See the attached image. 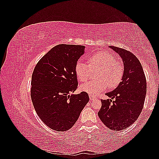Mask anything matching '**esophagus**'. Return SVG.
I'll list each match as a JSON object with an SVG mask.
<instances>
[{"label":"esophagus","instance_id":"esophagus-1","mask_svg":"<svg viewBox=\"0 0 159 159\" xmlns=\"http://www.w3.org/2000/svg\"><path fill=\"white\" fill-rule=\"evenodd\" d=\"M89 98L91 100H93L94 99H95V97H94V96L91 95H89Z\"/></svg>","mask_w":159,"mask_h":159}]
</instances>
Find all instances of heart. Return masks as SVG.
<instances>
[{
	"mask_svg": "<svg viewBox=\"0 0 159 159\" xmlns=\"http://www.w3.org/2000/svg\"><path fill=\"white\" fill-rule=\"evenodd\" d=\"M89 65L79 60L75 66V72L78 80L83 82L89 78L90 70L98 69L96 73L98 80L87 81L80 87L81 91L90 95H98L109 88H115L121 81L123 67L115 57L107 52H96L88 57Z\"/></svg>",
	"mask_w": 159,
	"mask_h": 159,
	"instance_id": "1",
	"label": "heart"
}]
</instances>
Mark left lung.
Here are the masks:
<instances>
[{
  "label": "left lung",
  "mask_w": 159,
  "mask_h": 159,
  "mask_svg": "<svg viewBox=\"0 0 159 159\" xmlns=\"http://www.w3.org/2000/svg\"><path fill=\"white\" fill-rule=\"evenodd\" d=\"M109 47L122 59L123 75L117 87L105 93L111 99L101 100L102 105L98 116L112 131H121L131 125L140 115L146 97L147 81L140 61L133 53Z\"/></svg>",
  "instance_id": "8db88e82"
}]
</instances>
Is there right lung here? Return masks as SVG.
<instances>
[{
    "label": "right lung",
    "instance_id": "add662e5",
    "mask_svg": "<svg viewBox=\"0 0 159 159\" xmlns=\"http://www.w3.org/2000/svg\"><path fill=\"white\" fill-rule=\"evenodd\" d=\"M84 46L59 44L38 62L31 81V98L38 117L57 131L74 126L89 102L86 92L71 94L78 88L77 61L85 53Z\"/></svg>",
    "mask_w": 159,
    "mask_h": 159
}]
</instances>
